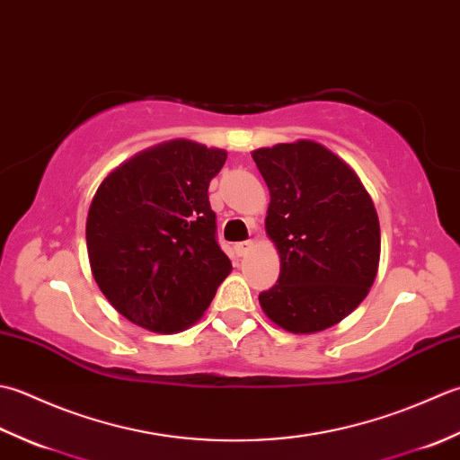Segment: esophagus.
Instances as JSON below:
<instances>
[{
    "instance_id": "34e87169",
    "label": "esophagus",
    "mask_w": 460,
    "mask_h": 460,
    "mask_svg": "<svg viewBox=\"0 0 460 460\" xmlns=\"http://www.w3.org/2000/svg\"><path fill=\"white\" fill-rule=\"evenodd\" d=\"M252 250H254V242H238L236 246H234V252H236L238 256H246Z\"/></svg>"
}]
</instances>
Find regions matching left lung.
I'll list each match as a JSON object with an SVG mask.
<instances>
[{"label": "left lung", "mask_w": 460, "mask_h": 460, "mask_svg": "<svg viewBox=\"0 0 460 460\" xmlns=\"http://www.w3.org/2000/svg\"><path fill=\"white\" fill-rule=\"evenodd\" d=\"M270 190L266 234L279 256L278 284L260 305L289 333L345 320L377 278V210L358 172L309 138L252 151Z\"/></svg>", "instance_id": "1"}]
</instances>
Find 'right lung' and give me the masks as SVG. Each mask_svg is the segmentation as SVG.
Masks as SVG:
<instances>
[{
	"label": "right lung",
	"mask_w": 460,
	"mask_h": 460,
	"mask_svg": "<svg viewBox=\"0 0 460 460\" xmlns=\"http://www.w3.org/2000/svg\"><path fill=\"white\" fill-rule=\"evenodd\" d=\"M226 156L224 148L172 138L127 158L99 184L85 226L91 271L135 325L189 330L230 276L208 202Z\"/></svg>",
	"instance_id": "1"
}]
</instances>
